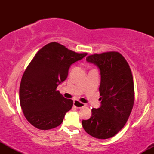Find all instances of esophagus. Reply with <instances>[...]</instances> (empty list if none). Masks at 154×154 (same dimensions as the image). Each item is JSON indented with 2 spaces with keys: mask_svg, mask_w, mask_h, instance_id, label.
<instances>
[{
  "mask_svg": "<svg viewBox=\"0 0 154 154\" xmlns=\"http://www.w3.org/2000/svg\"><path fill=\"white\" fill-rule=\"evenodd\" d=\"M73 104H74V106L76 108H78V109H80V108L85 106V104L83 103H81V102H79V100H75Z\"/></svg>",
  "mask_w": 154,
  "mask_h": 154,
  "instance_id": "esophagus-1",
  "label": "esophagus"
}]
</instances>
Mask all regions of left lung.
Segmentation results:
<instances>
[{"instance_id":"1","label":"left lung","mask_w":154,"mask_h":154,"mask_svg":"<svg viewBox=\"0 0 154 154\" xmlns=\"http://www.w3.org/2000/svg\"><path fill=\"white\" fill-rule=\"evenodd\" d=\"M86 61L100 70L101 105L92 109L91 117L82 120V127L95 138H110L123 128L133 107L135 91L131 69L122 55L115 51L91 55Z\"/></svg>"}]
</instances>
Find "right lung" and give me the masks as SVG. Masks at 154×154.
<instances>
[{
	"mask_svg": "<svg viewBox=\"0 0 154 154\" xmlns=\"http://www.w3.org/2000/svg\"><path fill=\"white\" fill-rule=\"evenodd\" d=\"M87 54H77L56 42L45 45L35 54L24 72L19 88L21 107L31 125L45 130L62 123L73 100L63 97L56 88L66 79L72 63Z\"/></svg>",
	"mask_w": 154,
	"mask_h": 154,
	"instance_id": "1",
	"label": "right lung"
}]
</instances>
